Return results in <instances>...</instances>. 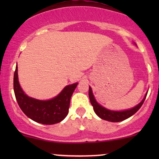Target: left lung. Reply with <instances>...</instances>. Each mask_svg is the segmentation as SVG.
<instances>
[{"mask_svg": "<svg viewBox=\"0 0 159 159\" xmlns=\"http://www.w3.org/2000/svg\"><path fill=\"white\" fill-rule=\"evenodd\" d=\"M147 93L145 94V96L143 98L140 102L136 106L130 109H128V110L125 111H111L109 109L105 108V107L102 106L101 105H99L97 102H96V98H95L93 93L92 88L90 87H89V98H90V103L91 105L93 107V110L96 113V115L100 117L101 119L107 120V121L110 122H120L123 121L129 118L130 116H132V115H134L135 113L140 108V107L143 105L144 100H145L146 97H147Z\"/></svg>", "mask_w": 159, "mask_h": 159, "instance_id": "obj_1", "label": "left lung"}]
</instances>
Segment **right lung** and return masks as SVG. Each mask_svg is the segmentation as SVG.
<instances>
[{
	"label": "right lung",
	"instance_id": "obj_1",
	"mask_svg": "<svg viewBox=\"0 0 159 159\" xmlns=\"http://www.w3.org/2000/svg\"><path fill=\"white\" fill-rule=\"evenodd\" d=\"M78 83L66 86L57 96L49 100H39L25 94L19 84L18 66L14 73L16 98L24 114L36 123L53 125L64 120L69 113L70 98Z\"/></svg>",
	"mask_w": 159,
	"mask_h": 159
}]
</instances>
